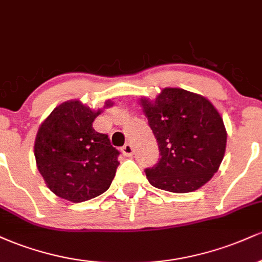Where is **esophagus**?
Returning <instances> with one entry per match:
<instances>
[{"label": "esophagus", "mask_w": 262, "mask_h": 262, "mask_svg": "<svg viewBox=\"0 0 262 262\" xmlns=\"http://www.w3.org/2000/svg\"><path fill=\"white\" fill-rule=\"evenodd\" d=\"M123 152L128 156L133 155V146H132L130 143H127L124 146H123Z\"/></svg>", "instance_id": "34e87169"}]
</instances>
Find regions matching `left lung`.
Segmentation results:
<instances>
[{
    "label": "left lung",
    "mask_w": 262,
    "mask_h": 262,
    "mask_svg": "<svg viewBox=\"0 0 262 262\" xmlns=\"http://www.w3.org/2000/svg\"><path fill=\"white\" fill-rule=\"evenodd\" d=\"M154 133L160 159L145 169L149 182L164 191L186 193L202 187L224 158L223 119L202 96L164 89L156 100H140Z\"/></svg>",
    "instance_id": "1"
}]
</instances>
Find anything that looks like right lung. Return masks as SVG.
Here are the masks:
<instances>
[{
  "mask_svg": "<svg viewBox=\"0 0 262 262\" xmlns=\"http://www.w3.org/2000/svg\"><path fill=\"white\" fill-rule=\"evenodd\" d=\"M100 111L79 101L60 104L39 128L34 155L39 172L56 196L74 203L110 188L121 154L107 134L92 128Z\"/></svg>",
  "mask_w": 262,
  "mask_h": 262,
  "instance_id": "add662e5",
  "label": "right lung"
}]
</instances>
